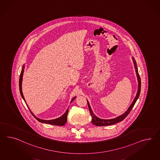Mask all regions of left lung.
Wrapping results in <instances>:
<instances>
[{
  "mask_svg": "<svg viewBox=\"0 0 160 160\" xmlns=\"http://www.w3.org/2000/svg\"><path fill=\"white\" fill-rule=\"evenodd\" d=\"M132 59L133 60V64H134V66H135L136 75H137V78H138V92H137V94H136V96L135 98L133 100V102H132L131 105L129 107V108L128 109V110L125 112H124L123 114L119 116L118 117H117L115 118L110 119H103L99 118H98V117H96L94 114V113L93 112V111H92L91 108H90L89 103L87 100V102H88V107H89V111H90V115H91L92 118V122L93 123V124H94V125H96V126L101 127V126L111 125H113V124H115V123H118L119 122L122 121V120H123L124 119L127 117L128 115L129 114V112H131L132 108L134 106L136 102L137 101L138 98H139L140 93V90H141V80H140V78L139 74V72H138V70L136 62L134 58H132Z\"/></svg>",
  "mask_w": 160,
  "mask_h": 160,
  "instance_id": "obj_1",
  "label": "left lung"
}]
</instances>
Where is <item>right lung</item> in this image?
<instances>
[{
  "mask_svg": "<svg viewBox=\"0 0 160 160\" xmlns=\"http://www.w3.org/2000/svg\"><path fill=\"white\" fill-rule=\"evenodd\" d=\"M24 66H22V70L21 71L20 76V79H19V88H20V94L21 95V97L24 99L25 101V98H24V96L22 94V88H21V85H22V75H23V72H24ZM76 97H75L74 98L72 99L71 102H72L74 99ZM26 103V102H25ZM29 110L30 111V112H31V114H32L33 116L37 119L38 121H39L40 122H43V123H49V124H51V125H58V126H63L64 125H65V123L67 122V115H68V109L66 110V112L61 116L60 117L58 118L54 119H52V120H43V119H41L37 118V117L35 115L33 114L32 111L30 110L29 108Z\"/></svg>",
  "mask_w": 160,
  "mask_h": 160,
  "instance_id": "obj_1",
  "label": "right lung"
}]
</instances>
